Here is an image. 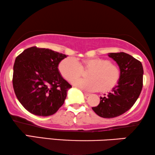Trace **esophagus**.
I'll return each instance as SVG.
<instances>
[{
	"instance_id": "1",
	"label": "esophagus",
	"mask_w": 155,
	"mask_h": 155,
	"mask_svg": "<svg viewBox=\"0 0 155 155\" xmlns=\"http://www.w3.org/2000/svg\"><path fill=\"white\" fill-rule=\"evenodd\" d=\"M83 93H84V95H85V96H90V93H89V92H83Z\"/></svg>"
}]
</instances>
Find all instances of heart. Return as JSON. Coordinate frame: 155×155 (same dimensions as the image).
Returning a JSON list of instances; mask_svg holds the SVG:
<instances>
[{
	"label": "heart",
	"instance_id": "b5f03b06",
	"mask_svg": "<svg viewBox=\"0 0 155 155\" xmlns=\"http://www.w3.org/2000/svg\"><path fill=\"white\" fill-rule=\"evenodd\" d=\"M58 68L63 77L70 82L79 78L83 69H90L89 78L75 80L74 82L75 86L88 91H109L117 85L121 77L118 66L100 58L84 59L80 63L74 58H66L60 62Z\"/></svg>",
	"mask_w": 155,
	"mask_h": 155
}]
</instances>
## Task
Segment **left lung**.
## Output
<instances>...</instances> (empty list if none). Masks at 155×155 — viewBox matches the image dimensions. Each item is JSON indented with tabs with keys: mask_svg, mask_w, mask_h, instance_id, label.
<instances>
[{
	"mask_svg": "<svg viewBox=\"0 0 155 155\" xmlns=\"http://www.w3.org/2000/svg\"><path fill=\"white\" fill-rule=\"evenodd\" d=\"M108 56L117 63L121 77L112 92L100 97V104L92 109L100 117L113 118L126 112L135 103L142 89L144 71L141 62L129 54L111 53Z\"/></svg>",
	"mask_w": 155,
	"mask_h": 155,
	"instance_id": "left-lung-1",
	"label": "left lung"
}]
</instances>
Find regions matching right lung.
Here are the masks:
<instances>
[{
	"label": "right lung",
	"instance_id": "right-lung-1",
	"mask_svg": "<svg viewBox=\"0 0 155 155\" xmlns=\"http://www.w3.org/2000/svg\"><path fill=\"white\" fill-rule=\"evenodd\" d=\"M67 55L46 48L31 47L15 58L13 86L18 100L38 116L55 114L72 86L60 75L58 65Z\"/></svg>",
	"mask_w": 155,
	"mask_h": 155
}]
</instances>
